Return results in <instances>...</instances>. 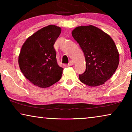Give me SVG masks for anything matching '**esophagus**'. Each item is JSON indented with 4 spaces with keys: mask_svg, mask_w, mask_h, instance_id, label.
Listing matches in <instances>:
<instances>
[{
    "mask_svg": "<svg viewBox=\"0 0 132 132\" xmlns=\"http://www.w3.org/2000/svg\"><path fill=\"white\" fill-rule=\"evenodd\" d=\"M74 64H75V62H74V61H70V62H69V63H68V66H72L73 65H74Z\"/></svg>",
    "mask_w": 132,
    "mask_h": 132,
    "instance_id": "1",
    "label": "esophagus"
}]
</instances>
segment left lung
Here are the masks:
<instances>
[{"mask_svg":"<svg viewBox=\"0 0 132 132\" xmlns=\"http://www.w3.org/2000/svg\"><path fill=\"white\" fill-rule=\"evenodd\" d=\"M72 36L84 52L86 68L79 75L80 82L90 86L104 84L112 76L119 64V53L111 37L98 28L81 26Z\"/></svg>","mask_w":132,"mask_h":132,"instance_id":"left-lung-1","label":"left lung"}]
</instances>
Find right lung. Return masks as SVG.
Segmentation results:
<instances>
[{"instance_id":"obj_1","label":"right lung","mask_w":132,"mask_h":132,"mask_svg":"<svg viewBox=\"0 0 132 132\" xmlns=\"http://www.w3.org/2000/svg\"><path fill=\"white\" fill-rule=\"evenodd\" d=\"M61 32L55 25L44 27L26 39L19 56L21 71L34 85L47 88L60 80L63 68L58 65L53 45Z\"/></svg>"}]
</instances>
